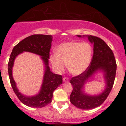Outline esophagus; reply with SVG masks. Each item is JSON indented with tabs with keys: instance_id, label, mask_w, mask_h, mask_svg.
<instances>
[{
	"instance_id": "34e87169",
	"label": "esophagus",
	"mask_w": 126,
	"mask_h": 126,
	"mask_svg": "<svg viewBox=\"0 0 126 126\" xmlns=\"http://www.w3.org/2000/svg\"><path fill=\"white\" fill-rule=\"evenodd\" d=\"M63 81H64V82H67L69 81V79H68L67 78L64 77V78H63Z\"/></svg>"
}]
</instances>
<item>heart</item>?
I'll use <instances>...</instances> for the list:
<instances>
[{"label": "heart", "instance_id": "heart-1", "mask_svg": "<svg viewBox=\"0 0 126 126\" xmlns=\"http://www.w3.org/2000/svg\"><path fill=\"white\" fill-rule=\"evenodd\" d=\"M92 53V47L87 43L65 42L57 47L56 54L50 55V61L56 72L62 71L66 63L68 71L73 75H79L87 69Z\"/></svg>", "mask_w": 126, "mask_h": 126}]
</instances>
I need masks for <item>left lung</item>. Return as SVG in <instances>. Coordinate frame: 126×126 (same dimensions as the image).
I'll return each instance as SVG.
<instances>
[{
  "instance_id": "1",
  "label": "left lung",
  "mask_w": 126,
  "mask_h": 126,
  "mask_svg": "<svg viewBox=\"0 0 126 126\" xmlns=\"http://www.w3.org/2000/svg\"><path fill=\"white\" fill-rule=\"evenodd\" d=\"M81 37V35H78ZM84 37V35H83ZM88 40L94 44V54L90 64L82 74L73 77L70 83L73 91L70 95V102L77 108L91 110L97 107L104 102L113 86L117 64L114 53L105 42L99 37L87 35ZM98 70L104 72L106 86L105 91L97 95H89L84 92V85L91 76Z\"/></svg>"
}]
</instances>
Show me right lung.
Instances as JSON below:
<instances>
[{
    "mask_svg": "<svg viewBox=\"0 0 126 126\" xmlns=\"http://www.w3.org/2000/svg\"><path fill=\"white\" fill-rule=\"evenodd\" d=\"M52 41L53 37L51 35L34 34L29 36L16 45L10 56L8 73L11 86L21 102L30 107L42 108L51 103L53 92L63 82L62 75L53 73L48 66ZM24 51L31 52L41 55L45 64L43 84L39 93L35 96L27 97L22 94L17 88L13 78L12 67L15 59L18 55Z\"/></svg>",
    "mask_w": 126,
    "mask_h": 126,
    "instance_id": "1",
    "label": "right lung"
}]
</instances>
